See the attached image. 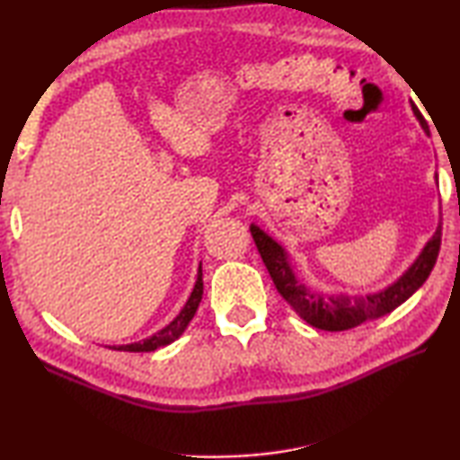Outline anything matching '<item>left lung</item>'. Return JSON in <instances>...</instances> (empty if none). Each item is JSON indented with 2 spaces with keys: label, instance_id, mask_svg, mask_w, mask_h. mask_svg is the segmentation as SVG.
Here are the masks:
<instances>
[{
  "label": "left lung",
  "instance_id": "8db88e82",
  "mask_svg": "<svg viewBox=\"0 0 460 460\" xmlns=\"http://www.w3.org/2000/svg\"><path fill=\"white\" fill-rule=\"evenodd\" d=\"M411 111H414L426 136H430L428 123L422 118V113L418 111V107H411ZM436 184H438V176H436ZM249 231H252V237L258 245V252L263 263H266L271 279H274L278 292L296 310V314L305 318L314 329L334 332L355 329L365 321L392 313L426 282L440 252L442 223H438L434 235L428 239V243L414 263L394 284L369 294H324L313 290V288L300 282L290 263V255L276 239H271L258 225H252Z\"/></svg>",
  "mask_w": 460,
  "mask_h": 460
}]
</instances>
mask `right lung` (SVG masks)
Returning a JSON list of instances; mask_svg holds the SVG:
<instances>
[{
    "label": "right lung",
    "mask_w": 460,
    "mask_h": 460,
    "mask_svg": "<svg viewBox=\"0 0 460 460\" xmlns=\"http://www.w3.org/2000/svg\"><path fill=\"white\" fill-rule=\"evenodd\" d=\"M200 298H202V263L199 266L197 282H194L189 300H186L184 308L178 313V316L172 323L166 324L164 329H160L158 332L144 341L129 342V345H113L111 349H115V351H129V353H150V351H155V349L170 345V342H174L178 337H181L186 326H189V323L192 321V316L200 305Z\"/></svg>",
    "instance_id": "right-lung-1"
}]
</instances>
